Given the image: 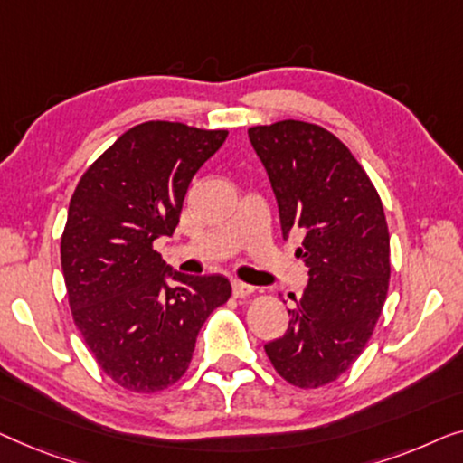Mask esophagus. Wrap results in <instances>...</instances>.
Wrapping results in <instances>:
<instances>
[{
  "label": "esophagus",
  "instance_id": "1",
  "mask_svg": "<svg viewBox=\"0 0 463 463\" xmlns=\"http://www.w3.org/2000/svg\"><path fill=\"white\" fill-rule=\"evenodd\" d=\"M232 294L234 298H247L253 294V288L243 281H232Z\"/></svg>",
  "mask_w": 463,
  "mask_h": 463
}]
</instances>
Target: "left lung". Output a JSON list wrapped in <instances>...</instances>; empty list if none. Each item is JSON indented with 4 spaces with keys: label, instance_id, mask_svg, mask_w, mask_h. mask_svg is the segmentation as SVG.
<instances>
[{
    "label": "left lung",
    "instance_id": "obj_1",
    "mask_svg": "<svg viewBox=\"0 0 463 463\" xmlns=\"http://www.w3.org/2000/svg\"><path fill=\"white\" fill-rule=\"evenodd\" d=\"M269 174L283 239L308 283L289 327L264 346L277 373L299 388L334 382L373 334L390 281V237L375 186L346 145L306 121L247 129Z\"/></svg>",
    "mask_w": 463,
    "mask_h": 463
}]
</instances>
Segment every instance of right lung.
Masks as SVG:
<instances>
[{
    "instance_id": "obj_1",
    "label": "right lung",
    "mask_w": 463,
    "mask_h": 463,
    "mask_svg": "<svg viewBox=\"0 0 463 463\" xmlns=\"http://www.w3.org/2000/svg\"><path fill=\"white\" fill-rule=\"evenodd\" d=\"M226 129L146 121L107 148L71 197L61 260L75 325L104 373L134 392L178 382L205 318L231 296L222 275H182L153 250L180 222Z\"/></svg>"
}]
</instances>
